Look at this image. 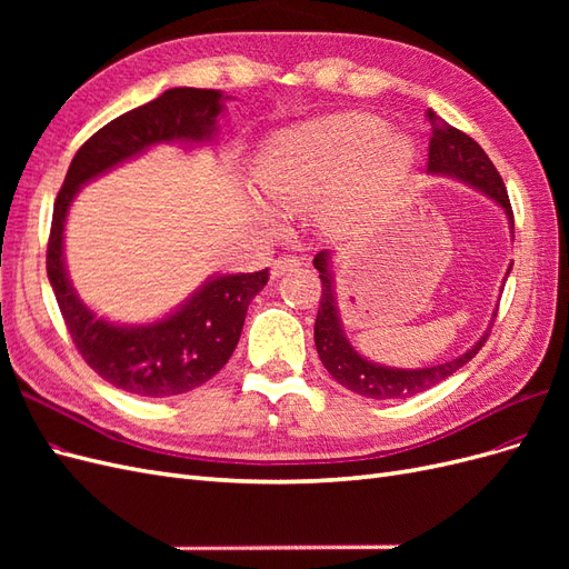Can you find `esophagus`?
Masks as SVG:
<instances>
[{
    "label": "esophagus",
    "mask_w": 569,
    "mask_h": 569,
    "mask_svg": "<svg viewBox=\"0 0 569 569\" xmlns=\"http://www.w3.org/2000/svg\"><path fill=\"white\" fill-rule=\"evenodd\" d=\"M299 266H301V261H299L297 256H280V258H274L272 266H270V278L278 280V278H282L284 272L297 270Z\"/></svg>",
    "instance_id": "1"
}]
</instances>
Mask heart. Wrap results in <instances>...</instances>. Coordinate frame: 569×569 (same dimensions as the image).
Returning a JSON list of instances; mask_svg holds the SVG:
<instances>
[{
	"instance_id": "1",
	"label": "heart",
	"mask_w": 569,
	"mask_h": 569,
	"mask_svg": "<svg viewBox=\"0 0 569 569\" xmlns=\"http://www.w3.org/2000/svg\"><path fill=\"white\" fill-rule=\"evenodd\" d=\"M416 163L403 132L372 113H330L272 132L253 159L258 192L284 213L318 209L320 226L349 234L377 211ZM270 220L268 209H258Z\"/></svg>"
}]
</instances>
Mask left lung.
I'll return each mask as SVG.
<instances>
[{
    "mask_svg": "<svg viewBox=\"0 0 569 569\" xmlns=\"http://www.w3.org/2000/svg\"><path fill=\"white\" fill-rule=\"evenodd\" d=\"M427 120L432 126V140H429V161H427V173L429 176H441L451 178L462 184H468L477 192L489 197L493 203L503 209L508 218V228L512 234L515 220L510 199L506 192V184L493 168L491 159L485 153L472 137L456 130L453 126L446 123L437 111L427 109ZM313 266L320 272L322 280V297L320 308L316 318V349L335 380L351 389L353 393L366 396V399H410V396L422 393L432 389L435 385L443 382L446 377H451L458 368H462L468 360L477 356L481 343L487 341L491 325L485 330L472 347L460 353L458 358L446 360V363H437L429 368H389L382 363H375V360L360 356L353 343L347 337V330L341 325L339 306H337V291H335V270H332V251H320L313 258ZM512 270V263L506 270V278ZM503 278V282H506ZM496 318V311H493Z\"/></svg>",
    "mask_w": 569,
    "mask_h": 569,
    "instance_id": "1",
    "label": "left lung"
}]
</instances>
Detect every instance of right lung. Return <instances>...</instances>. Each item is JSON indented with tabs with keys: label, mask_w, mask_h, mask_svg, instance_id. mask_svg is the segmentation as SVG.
<instances>
[{
	"label": "right lung",
	"mask_w": 569,
	"mask_h": 569,
	"mask_svg": "<svg viewBox=\"0 0 569 569\" xmlns=\"http://www.w3.org/2000/svg\"><path fill=\"white\" fill-rule=\"evenodd\" d=\"M230 97L220 90L173 88L94 132L73 157L51 216L47 278L80 356L113 387L166 399L209 382L228 363L251 299L268 284L258 272H216L180 306L144 325L113 322L84 303L68 278L63 232L82 184L159 144H211Z\"/></svg>",
	"instance_id": "add662e5"
}]
</instances>
